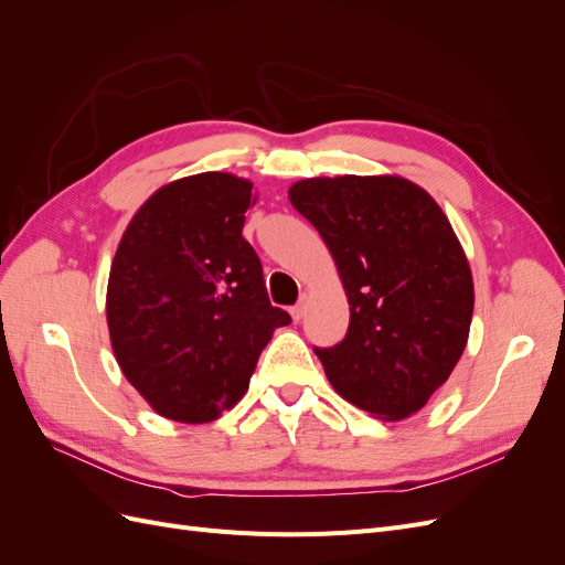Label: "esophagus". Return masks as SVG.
<instances>
[{
  "label": "esophagus",
  "mask_w": 565,
  "mask_h": 565,
  "mask_svg": "<svg viewBox=\"0 0 565 565\" xmlns=\"http://www.w3.org/2000/svg\"><path fill=\"white\" fill-rule=\"evenodd\" d=\"M289 313H292V318L299 322L303 318V313H306V297H301L299 303H295L292 311H289Z\"/></svg>",
  "instance_id": "34e87169"
}]
</instances>
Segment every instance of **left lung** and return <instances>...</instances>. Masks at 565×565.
Masks as SVG:
<instances>
[{"instance_id":"8db88e82","label":"left lung","mask_w":565,"mask_h":565,"mask_svg":"<svg viewBox=\"0 0 565 565\" xmlns=\"http://www.w3.org/2000/svg\"><path fill=\"white\" fill-rule=\"evenodd\" d=\"M311 221L349 297V332L316 355L341 398L396 422L448 382L467 347L471 268L436 200L401 177L303 179Z\"/></svg>"}]
</instances>
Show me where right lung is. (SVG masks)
<instances>
[{"label":"right lung","instance_id":"add662e5","mask_svg":"<svg viewBox=\"0 0 565 565\" xmlns=\"http://www.w3.org/2000/svg\"><path fill=\"white\" fill-rule=\"evenodd\" d=\"M252 183L204 172L162 185L117 245L106 316L119 370L158 415L202 424L245 396L273 330L292 322L268 301L243 237Z\"/></svg>","mask_w":565,"mask_h":565}]
</instances>
